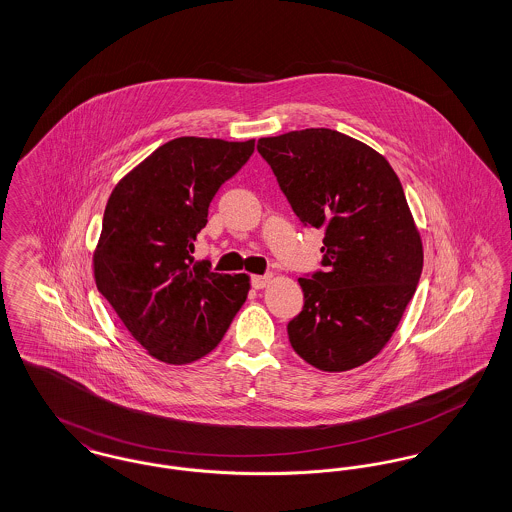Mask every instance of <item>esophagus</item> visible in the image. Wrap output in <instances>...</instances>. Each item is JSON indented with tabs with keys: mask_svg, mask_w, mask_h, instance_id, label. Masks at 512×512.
<instances>
[{
	"mask_svg": "<svg viewBox=\"0 0 512 512\" xmlns=\"http://www.w3.org/2000/svg\"><path fill=\"white\" fill-rule=\"evenodd\" d=\"M270 280H272L270 274H265V276H253V278H251V286H253L255 290H263V288H267L268 284H270Z\"/></svg>",
	"mask_w": 512,
	"mask_h": 512,
	"instance_id": "1",
	"label": "esophagus"
}]
</instances>
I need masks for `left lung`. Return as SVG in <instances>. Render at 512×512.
<instances>
[{
    "mask_svg": "<svg viewBox=\"0 0 512 512\" xmlns=\"http://www.w3.org/2000/svg\"><path fill=\"white\" fill-rule=\"evenodd\" d=\"M293 213L322 228V267L299 278L293 351L324 372L365 365L390 341L422 272V240L384 155L330 128L261 138Z\"/></svg>",
    "mask_w": 512,
    "mask_h": 512,
    "instance_id": "8db88e82",
    "label": "left lung"
}]
</instances>
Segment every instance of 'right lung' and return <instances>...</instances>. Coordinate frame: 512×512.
Returning <instances> with one entry per match:
<instances>
[{
	"label": "right lung",
	"mask_w": 512,
	"mask_h": 512,
	"mask_svg": "<svg viewBox=\"0 0 512 512\" xmlns=\"http://www.w3.org/2000/svg\"><path fill=\"white\" fill-rule=\"evenodd\" d=\"M253 149L255 140L176 138L109 195L94 251L96 286L161 363L188 365L211 353L247 299V274L211 272L192 253L213 197Z\"/></svg>",
	"instance_id": "add662e5"
}]
</instances>
